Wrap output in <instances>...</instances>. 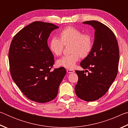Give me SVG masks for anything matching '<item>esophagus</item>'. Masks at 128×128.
Returning <instances> with one entry per match:
<instances>
[{"instance_id":"obj_1","label":"esophagus","mask_w":128,"mask_h":128,"mask_svg":"<svg viewBox=\"0 0 128 128\" xmlns=\"http://www.w3.org/2000/svg\"><path fill=\"white\" fill-rule=\"evenodd\" d=\"M66 72L68 73H73L74 72V70H72V69H66Z\"/></svg>"}]
</instances>
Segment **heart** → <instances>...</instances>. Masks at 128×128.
Masks as SVG:
<instances>
[{"instance_id":"b5f03b06","label":"heart","mask_w":128,"mask_h":128,"mask_svg":"<svg viewBox=\"0 0 128 128\" xmlns=\"http://www.w3.org/2000/svg\"><path fill=\"white\" fill-rule=\"evenodd\" d=\"M94 40L90 34L83 33L74 27L68 26L62 29L59 38H52L50 41L49 48L55 56L61 55L64 46L69 47L71 54L62 56L56 61L58 66L68 69L74 68L80 57L86 58L92 50Z\"/></svg>"}]
</instances>
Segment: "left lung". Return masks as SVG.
Returning a JSON list of instances; mask_svg holds the SVG:
<instances>
[{
  "mask_svg": "<svg viewBox=\"0 0 128 128\" xmlns=\"http://www.w3.org/2000/svg\"><path fill=\"white\" fill-rule=\"evenodd\" d=\"M95 30L94 41L89 55L81 62V66L90 70H76L78 77L75 86L77 96L86 102L96 100L104 95L115 80L118 72L119 49L113 32L97 21H88Z\"/></svg>",
  "mask_w": 128,
  "mask_h": 128,
  "instance_id": "obj_1",
  "label": "left lung"
}]
</instances>
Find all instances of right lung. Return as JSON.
Listing matches in <instances>:
<instances>
[{
    "label": "right lung",
    "mask_w": 128,
    "mask_h": 128,
    "mask_svg": "<svg viewBox=\"0 0 128 128\" xmlns=\"http://www.w3.org/2000/svg\"><path fill=\"white\" fill-rule=\"evenodd\" d=\"M59 28L34 21L17 33L10 43L8 59L12 79L28 99L36 102L55 99L66 74L63 67L51 70L54 58L47 44L50 34Z\"/></svg>",
    "instance_id": "1"
}]
</instances>
